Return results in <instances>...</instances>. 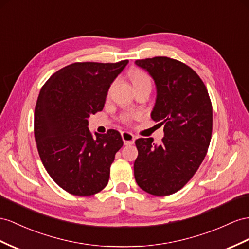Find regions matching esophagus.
Masks as SVG:
<instances>
[{
	"label": "esophagus",
	"mask_w": 249,
	"mask_h": 249,
	"mask_svg": "<svg viewBox=\"0 0 249 249\" xmlns=\"http://www.w3.org/2000/svg\"><path fill=\"white\" fill-rule=\"evenodd\" d=\"M121 135H122V139H123L125 145H131L135 143V136H133L131 132L123 131Z\"/></svg>",
	"instance_id": "obj_1"
}]
</instances>
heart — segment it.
I'll return each mask as SVG.
<instances>
[{"label": "heart", "mask_w": 249, "mask_h": 249, "mask_svg": "<svg viewBox=\"0 0 249 249\" xmlns=\"http://www.w3.org/2000/svg\"><path fill=\"white\" fill-rule=\"evenodd\" d=\"M130 78L132 81V84L135 87L141 86L144 84H151V80L149 78V75L146 72L142 71V70H133ZM141 116L142 114L140 112H133V111L124 112L122 113V116H121V121H122L124 124H131L132 121L140 119Z\"/></svg>", "instance_id": "b5f03b06"}]
</instances>
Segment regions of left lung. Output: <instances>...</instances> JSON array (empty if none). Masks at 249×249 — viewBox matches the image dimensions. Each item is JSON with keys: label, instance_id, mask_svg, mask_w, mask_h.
I'll list each match as a JSON object with an SVG mask.
<instances>
[{"label": "left lung", "instance_id": "obj_1", "mask_svg": "<svg viewBox=\"0 0 249 249\" xmlns=\"http://www.w3.org/2000/svg\"><path fill=\"white\" fill-rule=\"evenodd\" d=\"M157 86L151 118L164 125L157 146L151 138L136 140L133 165L140 188L157 196L173 195L186 185L205 158L213 132V105L207 88L193 68L167 56L137 60Z\"/></svg>", "mask_w": 249, "mask_h": 249}]
</instances>
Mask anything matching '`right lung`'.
<instances>
[{
    "label": "right lung",
    "mask_w": 249,
    "mask_h": 249,
    "mask_svg": "<svg viewBox=\"0 0 249 249\" xmlns=\"http://www.w3.org/2000/svg\"><path fill=\"white\" fill-rule=\"evenodd\" d=\"M127 63L70 64L41 88L35 109L37 151L52 179L73 196L98 194L109 180L122 137L109 129L93 139L88 118L103 109L110 84Z\"/></svg>",
    "instance_id": "right-lung-1"
}]
</instances>
